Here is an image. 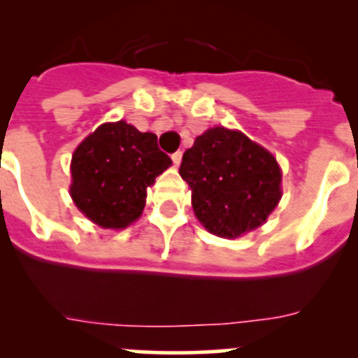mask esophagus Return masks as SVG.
<instances>
[{"label": "esophagus", "mask_w": 358, "mask_h": 358, "mask_svg": "<svg viewBox=\"0 0 358 358\" xmlns=\"http://www.w3.org/2000/svg\"><path fill=\"white\" fill-rule=\"evenodd\" d=\"M182 156H183L182 150H178V152L173 154V156H171V159H173V164H175V166H180V162H182Z\"/></svg>", "instance_id": "esophagus-1"}]
</instances>
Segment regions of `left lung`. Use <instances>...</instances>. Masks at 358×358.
<instances>
[{"label":"left lung","mask_w":358,"mask_h":358,"mask_svg":"<svg viewBox=\"0 0 358 358\" xmlns=\"http://www.w3.org/2000/svg\"><path fill=\"white\" fill-rule=\"evenodd\" d=\"M180 176L192 209L209 234L237 239L266 223L282 197L275 156L239 129L213 126L185 150Z\"/></svg>","instance_id":"8db88e82"}]
</instances>
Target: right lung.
<instances>
[{
    "label": "right lung",
    "mask_w": 358,
    "mask_h": 358,
    "mask_svg": "<svg viewBox=\"0 0 358 358\" xmlns=\"http://www.w3.org/2000/svg\"><path fill=\"white\" fill-rule=\"evenodd\" d=\"M169 166L154 133L124 119L103 122L72 154L69 194L90 222L122 230L142 216L147 189Z\"/></svg>",
    "instance_id": "obj_1"
}]
</instances>
